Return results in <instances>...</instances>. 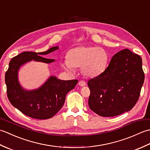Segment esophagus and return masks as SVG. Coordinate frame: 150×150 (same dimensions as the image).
I'll use <instances>...</instances> for the list:
<instances>
[{
  "instance_id": "esophagus-1",
  "label": "esophagus",
  "mask_w": 150,
  "mask_h": 150,
  "mask_svg": "<svg viewBox=\"0 0 150 150\" xmlns=\"http://www.w3.org/2000/svg\"><path fill=\"white\" fill-rule=\"evenodd\" d=\"M79 85L80 86H86V82L84 81H80L79 82Z\"/></svg>"
}]
</instances>
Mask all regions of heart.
<instances>
[{
	"mask_svg": "<svg viewBox=\"0 0 150 150\" xmlns=\"http://www.w3.org/2000/svg\"><path fill=\"white\" fill-rule=\"evenodd\" d=\"M108 62V53L102 47L79 46L69 51L64 66L71 71L73 68L82 67L84 75L89 77H95L105 71Z\"/></svg>",
	"mask_w": 150,
	"mask_h": 150,
	"instance_id": "b5f03b06",
	"label": "heart"
}]
</instances>
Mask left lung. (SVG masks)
Wrapping results in <instances>:
<instances>
[{"label":"left lung","instance_id":"left-lung-1","mask_svg":"<svg viewBox=\"0 0 150 150\" xmlns=\"http://www.w3.org/2000/svg\"><path fill=\"white\" fill-rule=\"evenodd\" d=\"M144 81L141 57L128 49L121 50L102 74L88 81L89 107L102 117L128 111L137 102Z\"/></svg>","mask_w":150,"mask_h":150}]
</instances>
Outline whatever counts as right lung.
<instances>
[{
	"mask_svg": "<svg viewBox=\"0 0 150 150\" xmlns=\"http://www.w3.org/2000/svg\"><path fill=\"white\" fill-rule=\"evenodd\" d=\"M58 49V46H55L44 52H25L14 57L9 62L5 74L8 98L13 106L28 117L37 119L52 118L61 109L66 94L77 84L78 80L62 81L55 76H51L45 83L34 90H24L19 84L18 71L22 65L32 60L52 62L55 60L40 55H47Z\"/></svg>",
	"mask_w": 150,
	"mask_h": 150,
	"instance_id": "add662e5",
	"label": "right lung"
}]
</instances>
